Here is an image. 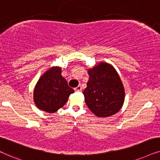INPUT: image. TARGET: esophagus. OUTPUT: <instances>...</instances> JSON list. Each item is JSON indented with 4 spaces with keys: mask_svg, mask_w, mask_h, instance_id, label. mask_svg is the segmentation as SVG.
<instances>
[{
    "mask_svg": "<svg viewBox=\"0 0 160 160\" xmlns=\"http://www.w3.org/2000/svg\"><path fill=\"white\" fill-rule=\"evenodd\" d=\"M74 90L77 91V92H80V91H81V90H82V87H81V86H80V85H79V86H78V87H76V88H74Z\"/></svg>",
    "mask_w": 160,
    "mask_h": 160,
    "instance_id": "34e87169",
    "label": "esophagus"
}]
</instances>
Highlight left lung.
Returning <instances> with one entry per match:
<instances>
[{
  "label": "left lung",
  "mask_w": 160,
  "mask_h": 160,
  "mask_svg": "<svg viewBox=\"0 0 160 160\" xmlns=\"http://www.w3.org/2000/svg\"><path fill=\"white\" fill-rule=\"evenodd\" d=\"M88 73L89 80L83 94L88 108L99 117L118 112L124 102L125 89L116 69L102 62L88 69Z\"/></svg>",
  "instance_id": "obj_1"
}]
</instances>
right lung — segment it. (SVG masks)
<instances>
[{
    "label": "right lung",
    "instance_id": "1",
    "mask_svg": "<svg viewBox=\"0 0 160 160\" xmlns=\"http://www.w3.org/2000/svg\"><path fill=\"white\" fill-rule=\"evenodd\" d=\"M61 72L60 67H52L38 80L34 89V101L40 110L54 113L66 103L69 95L74 93Z\"/></svg>",
    "mask_w": 160,
    "mask_h": 160
}]
</instances>
